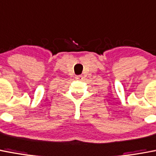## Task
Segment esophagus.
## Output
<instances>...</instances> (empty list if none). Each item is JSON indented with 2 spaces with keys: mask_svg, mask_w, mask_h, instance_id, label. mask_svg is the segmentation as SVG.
<instances>
[{
  "mask_svg": "<svg viewBox=\"0 0 156 156\" xmlns=\"http://www.w3.org/2000/svg\"><path fill=\"white\" fill-rule=\"evenodd\" d=\"M75 78L76 79H77V80H82V76H81V75H78V76H76L75 77Z\"/></svg>",
  "mask_w": 156,
  "mask_h": 156,
  "instance_id": "esophagus-1",
  "label": "esophagus"
}]
</instances>
